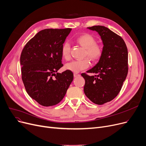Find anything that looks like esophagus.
<instances>
[{"label":"esophagus","instance_id":"obj_1","mask_svg":"<svg viewBox=\"0 0 146 146\" xmlns=\"http://www.w3.org/2000/svg\"><path fill=\"white\" fill-rule=\"evenodd\" d=\"M80 76V74H78V73H74V77H78Z\"/></svg>","mask_w":146,"mask_h":146}]
</instances>
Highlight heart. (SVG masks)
<instances>
[{"label":"heart","instance_id":"obj_1","mask_svg":"<svg viewBox=\"0 0 146 146\" xmlns=\"http://www.w3.org/2000/svg\"><path fill=\"white\" fill-rule=\"evenodd\" d=\"M76 41L81 47L85 48V56H87L91 60L96 62L102 56V48L99 45L96 44V39L90 34H82L77 38ZM61 54L62 58L65 60H68L70 59V45L68 43L66 42L62 45ZM90 62L88 59H84L69 62L65 65V68L68 71L77 73L87 69L88 68Z\"/></svg>","mask_w":146,"mask_h":146}]
</instances>
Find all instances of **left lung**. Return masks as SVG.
Listing matches in <instances>:
<instances>
[{"mask_svg":"<svg viewBox=\"0 0 146 146\" xmlns=\"http://www.w3.org/2000/svg\"><path fill=\"white\" fill-rule=\"evenodd\" d=\"M87 29L98 32L103 44V54L98 63L87 72L81 74L85 79L86 96L96 105L112 100L121 91L128 74V50L121 37L108 28L95 25Z\"/></svg>","mask_w":146,"mask_h":146,"instance_id":"left-lung-1","label":"left lung"}]
</instances>
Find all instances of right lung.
Instances as JSON below:
<instances>
[{
    "instance_id": "1",
    "label": "right lung",
    "mask_w": 146,
    "mask_h": 146,
    "mask_svg": "<svg viewBox=\"0 0 146 146\" xmlns=\"http://www.w3.org/2000/svg\"><path fill=\"white\" fill-rule=\"evenodd\" d=\"M71 30H41L25 44L21 54L22 80L26 91L43 106L59 103L73 81L72 72H58L63 66L61 48Z\"/></svg>"
}]
</instances>
